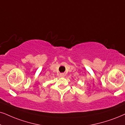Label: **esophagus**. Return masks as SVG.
Masks as SVG:
<instances>
[{
    "label": "esophagus",
    "instance_id": "1",
    "mask_svg": "<svg viewBox=\"0 0 125 125\" xmlns=\"http://www.w3.org/2000/svg\"><path fill=\"white\" fill-rule=\"evenodd\" d=\"M60 76H61V77H64V74H61V75H60Z\"/></svg>",
    "mask_w": 125,
    "mask_h": 125
}]
</instances>
